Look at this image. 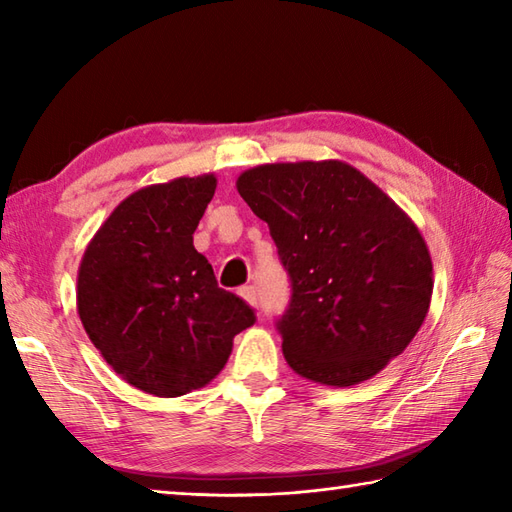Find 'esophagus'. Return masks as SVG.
<instances>
[{
    "label": "esophagus",
    "mask_w": 512,
    "mask_h": 512,
    "mask_svg": "<svg viewBox=\"0 0 512 512\" xmlns=\"http://www.w3.org/2000/svg\"><path fill=\"white\" fill-rule=\"evenodd\" d=\"M237 295L242 297L248 306H257V290H255V286H244V288H239L237 290Z\"/></svg>",
    "instance_id": "esophagus-1"
}]
</instances>
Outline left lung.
Wrapping results in <instances>:
<instances>
[{
	"label": "left lung",
	"mask_w": 512,
	"mask_h": 512,
	"mask_svg": "<svg viewBox=\"0 0 512 512\" xmlns=\"http://www.w3.org/2000/svg\"><path fill=\"white\" fill-rule=\"evenodd\" d=\"M237 191L290 275L277 328L292 372L350 387L405 352L429 312L433 264L383 189L343 160H301L248 169Z\"/></svg>",
	"instance_id": "1"
}]
</instances>
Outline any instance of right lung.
I'll return each instance as SVG.
<instances>
[{
  "label": "right lung",
  "instance_id": "obj_1",
  "mask_svg": "<svg viewBox=\"0 0 512 512\" xmlns=\"http://www.w3.org/2000/svg\"><path fill=\"white\" fill-rule=\"evenodd\" d=\"M215 173L149 184L116 206L85 248L76 310L114 372L151 396L176 398L222 372L255 314L217 288L193 246Z\"/></svg>",
  "mask_w": 512,
  "mask_h": 512
}]
</instances>
